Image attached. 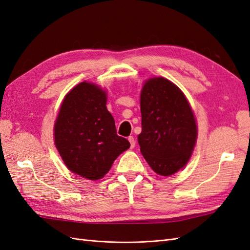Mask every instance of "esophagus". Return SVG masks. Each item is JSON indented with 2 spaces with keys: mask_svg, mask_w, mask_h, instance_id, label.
<instances>
[{
  "mask_svg": "<svg viewBox=\"0 0 250 250\" xmlns=\"http://www.w3.org/2000/svg\"><path fill=\"white\" fill-rule=\"evenodd\" d=\"M128 141H129V143H130V148H133L134 146H136V140L133 139V137H128Z\"/></svg>",
  "mask_w": 250,
  "mask_h": 250,
  "instance_id": "34e87169",
  "label": "esophagus"
}]
</instances>
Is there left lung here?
Masks as SVG:
<instances>
[{
    "label": "left lung",
    "mask_w": 250,
    "mask_h": 250,
    "mask_svg": "<svg viewBox=\"0 0 250 250\" xmlns=\"http://www.w3.org/2000/svg\"><path fill=\"white\" fill-rule=\"evenodd\" d=\"M140 149L153 171L170 175L189 160L197 141V124L184 93L170 81L153 78L141 92Z\"/></svg>",
    "instance_id": "obj_1"
}]
</instances>
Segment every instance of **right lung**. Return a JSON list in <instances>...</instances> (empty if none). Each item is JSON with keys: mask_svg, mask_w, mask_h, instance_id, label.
Segmentation results:
<instances>
[{"mask_svg": "<svg viewBox=\"0 0 250 250\" xmlns=\"http://www.w3.org/2000/svg\"><path fill=\"white\" fill-rule=\"evenodd\" d=\"M106 99L100 87L80 83L66 94L55 125V143L67 168L93 181L103 178L130 147L117 134Z\"/></svg>", "mask_w": 250, "mask_h": 250, "instance_id": "obj_1", "label": "right lung"}]
</instances>
